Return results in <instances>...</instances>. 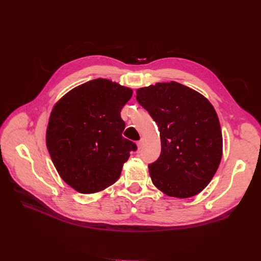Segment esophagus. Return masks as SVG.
<instances>
[{"label":"esophagus","mask_w":261,"mask_h":261,"mask_svg":"<svg viewBox=\"0 0 261 261\" xmlns=\"http://www.w3.org/2000/svg\"><path fill=\"white\" fill-rule=\"evenodd\" d=\"M143 146H144V140L141 139V140H139L138 143H137V148H138V150H140L141 148H143Z\"/></svg>","instance_id":"34e87169"}]
</instances>
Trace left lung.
I'll use <instances>...</instances> for the list:
<instances>
[{
	"instance_id": "obj_1",
	"label": "left lung",
	"mask_w": 261,
	"mask_h": 261,
	"mask_svg": "<svg viewBox=\"0 0 261 261\" xmlns=\"http://www.w3.org/2000/svg\"><path fill=\"white\" fill-rule=\"evenodd\" d=\"M136 94L160 130L161 154L148 165L153 185L175 198L198 195L215 176L223 153L215 108L201 93L176 82L150 85Z\"/></svg>"
}]
</instances>
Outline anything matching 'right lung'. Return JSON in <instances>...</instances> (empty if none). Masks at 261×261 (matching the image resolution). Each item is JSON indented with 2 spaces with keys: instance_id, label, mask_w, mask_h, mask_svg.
I'll return each instance as SVG.
<instances>
[{
  "instance_id": "1",
  "label": "right lung",
  "mask_w": 261,
  "mask_h": 261,
  "mask_svg": "<svg viewBox=\"0 0 261 261\" xmlns=\"http://www.w3.org/2000/svg\"><path fill=\"white\" fill-rule=\"evenodd\" d=\"M128 87L97 78L75 87L54 105L45 144L61 178L76 192L94 194L120 177L136 145L125 139L123 107Z\"/></svg>"
}]
</instances>
